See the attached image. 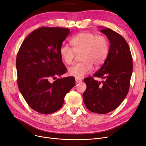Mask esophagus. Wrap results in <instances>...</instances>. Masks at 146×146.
Segmentation results:
<instances>
[{"mask_svg":"<svg viewBox=\"0 0 146 146\" xmlns=\"http://www.w3.org/2000/svg\"><path fill=\"white\" fill-rule=\"evenodd\" d=\"M75 81H76V84H78L79 82H81L82 81V79H78V78H76V79H75Z\"/></svg>","mask_w":146,"mask_h":146,"instance_id":"1","label":"esophagus"}]
</instances>
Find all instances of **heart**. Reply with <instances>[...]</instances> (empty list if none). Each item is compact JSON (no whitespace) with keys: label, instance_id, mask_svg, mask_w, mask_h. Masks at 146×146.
Returning <instances> with one entry per match:
<instances>
[{"label":"heart","instance_id":"obj_1","mask_svg":"<svg viewBox=\"0 0 146 146\" xmlns=\"http://www.w3.org/2000/svg\"><path fill=\"white\" fill-rule=\"evenodd\" d=\"M70 43L72 48L63 44L60 47L59 53L63 62L68 65L73 63L76 54L80 53V60L82 62L75 64L68 70L70 75L78 79L90 73L92 65L95 68L101 66L109 54V40L104 35L82 32L73 37Z\"/></svg>","mask_w":146,"mask_h":146}]
</instances>
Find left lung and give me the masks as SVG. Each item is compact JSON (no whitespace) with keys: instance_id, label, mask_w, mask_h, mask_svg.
Segmentation results:
<instances>
[{"instance_id":"obj_1","label":"left lung","mask_w":146,"mask_h":146,"mask_svg":"<svg viewBox=\"0 0 146 146\" xmlns=\"http://www.w3.org/2000/svg\"><path fill=\"white\" fill-rule=\"evenodd\" d=\"M101 31L110 42L109 54L93 76L84 79L87 88L83 93V101L88 110L106 114L116 109L127 95L133 62L129 46L123 36L107 28H102ZM93 77L105 80L101 83L95 81Z\"/></svg>"}]
</instances>
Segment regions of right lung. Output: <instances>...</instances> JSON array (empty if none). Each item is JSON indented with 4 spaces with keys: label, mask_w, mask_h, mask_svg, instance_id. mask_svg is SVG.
<instances>
[{
    "label": "right lung",
    "mask_w": 146,
    "mask_h": 146,
    "mask_svg": "<svg viewBox=\"0 0 146 146\" xmlns=\"http://www.w3.org/2000/svg\"><path fill=\"white\" fill-rule=\"evenodd\" d=\"M70 29L42 27L23 40L16 58L17 85L33 110L50 114L62 107L66 94L75 85L73 76H56L67 72L59 50ZM51 78L55 79L53 83Z\"/></svg>",
    "instance_id": "obj_1"
}]
</instances>
